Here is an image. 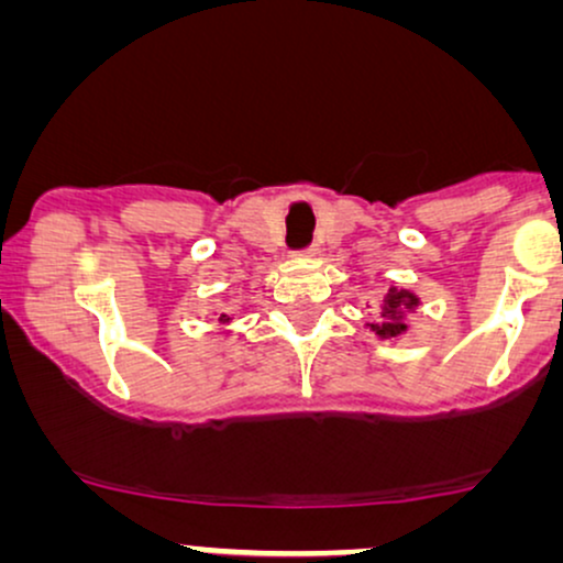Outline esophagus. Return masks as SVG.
I'll return each mask as SVG.
<instances>
[{"mask_svg":"<svg viewBox=\"0 0 563 563\" xmlns=\"http://www.w3.org/2000/svg\"><path fill=\"white\" fill-rule=\"evenodd\" d=\"M301 254H303V256H314V254H318V249H314V245H309V249H303Z\"/></svg>","mask_w":563,"mask_h":563,"instance_id":"34e87169","label":"esophagus"}]
</instances>
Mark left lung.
<instances>
[{
    "instance_id": "left-lung-1",
    "label": "left lung",
    "mask_w": 563,
    "mask_h": 563,
    "mask_svg": "<svg viewBox=\"0 0 563 563\" xmlns=\"http://www.w3.org/2000/svg\"><path fill=\"white\" fill-rule=\"evenodd\" d=\"M418 299L412 294H407V290H397L391 288L389 294H386V307H384V314H391V318H386V322H380V325H373V331L378 335H399L405 331V322L402 320H394V312H397L399 307H416Z\"/></svg>"
}]
</instances>
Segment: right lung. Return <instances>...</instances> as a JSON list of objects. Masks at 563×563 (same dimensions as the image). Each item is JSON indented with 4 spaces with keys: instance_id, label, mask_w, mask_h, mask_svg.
<instances>
[{
    "instance_id": "obj_1",
    "label": "right lung",
    "mask_w": 563,
    "mask_h": 563,
    "mask_svg": "<svg viewBox=\"0 0 563 563\" xmlns=\"http://www.w3.org/2000/svg\"><path fill=\"white\" fill-rule=\"evenodd\" d=\"M222 318H224V314H222ZM224 320H230V318H224Z\"/></svg>"
}]
</instances>
